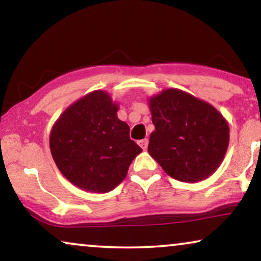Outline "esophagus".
I'll use <instances>...</instances> for the list:
<instances>
[{"label":"esophagus","mask_w":261,"mask_h":261,"mask_svg":"<svg viewBox=\"0 0 261 261\" xmlns=\"http://www.w3.org/2000/svg\"><path fill=\"white\" fill-rule=\"evenodd\" d=\"M138 144H140V147L143 149V150H145V149L148 148V144H149V140L148 138H144V140H142L138 142Z\"/></svg>","instance_id":"obj_1"}]
</instances>
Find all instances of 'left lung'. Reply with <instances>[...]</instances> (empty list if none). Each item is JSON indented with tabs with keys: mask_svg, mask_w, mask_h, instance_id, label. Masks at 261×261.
Returning a JSON list of instances; mask_svg holds the SVG:
<instances>
[{
	"mask_svg": "<svg viewBox=\"0 0 261 261\" xmlns=\"http://www.w3.org/2000/svg\"><path fill=\"white\" fill-rule=\"evenodd\" d=\"M155 130L148 152L169 176L199 182L213 175L229 145V125L211 103L178 88L148 99Z\"/></svg>",
	"mask_w": 261,
	"mask_h": 261,
	"instance_id": "8db88e82",
	"label": "left lung"
}]
</instances>
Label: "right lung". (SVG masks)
<instances>
[{"label":"right lung","instance_id":"obj_1","mask_svg":"<svg viewBox=\"0 0 261 261\" xmlns=\"http://www.w3.org/2000/svg\"><path fill=\"white\" fill-rule=\"evenodd\" d=\"M118 102L106 90H93L68 106L52 125V159L79 189L110 192L141 154L142 149L128 137V125L118 118Z\"/></svg>","mask_w":261,"mask_h":261}]
</instances>
